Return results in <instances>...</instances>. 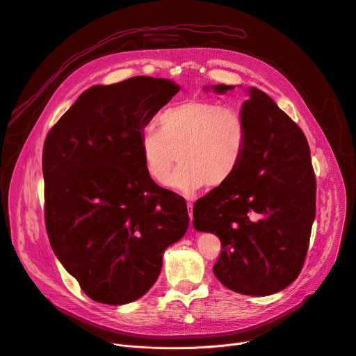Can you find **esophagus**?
<instances>
[{
    "mask_svg": "<svg viewBox=\"0 0 356 356\" xmlns=\"http://www.w3.org/2000/svg\"><path fill=\"white\" fill-rule=\"evenodd\" d=\"M193 202H188V213H189V220H191V227H193V221H194V212H193Z\"/></svg>",
    "mask_w": 356,
    "mask_h": 356,
    "instance_id": "obj_1",
    "label": "esophagus"
}]
</instances>
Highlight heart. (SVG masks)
I'll use <instances>...</instances> for the list:
<instances>
[{
  "label": "heart",
  "mask_w": 356,
  "mask_h": 356,
  "mask_svg": "<svg viewBox=\"0 0 356 356\" xmlns=\"http://www.w3.org/2000/svg\"><path fill=\"white\" fill-rule=\"evenodd\" d=\"M156 127L145 128L140 138L145 174L165 184L178 159L181 165L167 184L185 195L205 185H225L247 151V120L239 109L218 101L194 98L172 105L158 115Z\"/></svg>",
  "instance_id": "b5f03b06"
}]
</instances>
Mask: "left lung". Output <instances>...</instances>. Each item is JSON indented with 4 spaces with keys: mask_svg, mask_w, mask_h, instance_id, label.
<instances>
[{
    "mask_svg": "<svg viewBox=\"0 0 356 356\" xmlns=\"http://www.w3.org/2000/svg\"><path fill=\"white\" fill-rule=\"evenodd\" d=\"M212 88L225 92L235 87ZM245 91L247 151L232 178L195 202L194 227L221 239L213 273L222 285L265 296L292 284L304 266L316 181L302 129L264 91Z\"/></svg>",
    "mask_w": 356,
    "mask_h": 356,
    "instance_id": "obj_1",
    "label": "left lung"
}]
</instances>
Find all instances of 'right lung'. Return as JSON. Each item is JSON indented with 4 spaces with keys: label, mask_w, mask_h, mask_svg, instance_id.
I'll return each instance as SVG.
<instances>
[{
    "label": "right lung",
    "mask_w": 356,
    "mask_h": 356,
    "mask_svg": "<svg viewBox=\"0 0 356 356\" xmlns=\"http://www.w3.org/2000/svg\"><path fill=\"white\" fill-rule=\"evenodd\" d=\"M132 76L84 91L44 143L45 228L54 254L92 300L124 305L155 284L186 232V202L145 174L143 128L179 91Z\"/></svg>",
    "instance_id": "add662e5"
}]
</instances>
